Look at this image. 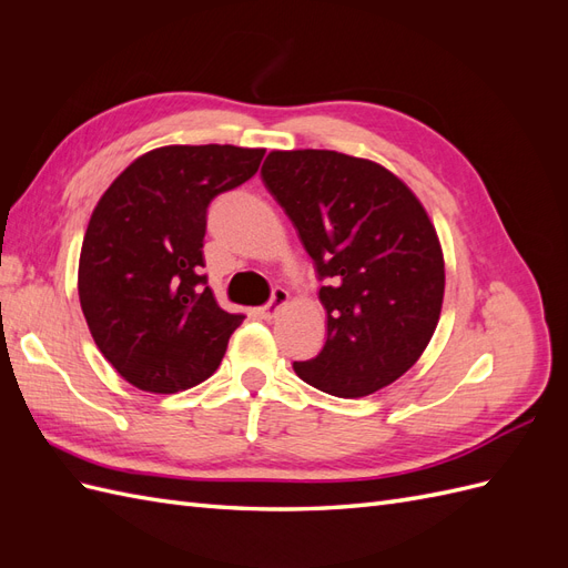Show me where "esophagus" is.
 Instances as JSON below:
<instances>
[{
    "mask_svg": "<svg viewBox=\"0 0 568 568\" xmlns=\"http://www.w3.org/2000/svg\"><path fill=\"white\" fill-rule=\"evenodd\" d=\"M286 303H288V294H286V291H284V288H274L270 303L263 307L261 313H263L265 320H274V317H277V315L284 311Z\"/></svg>",
    "mask_w": 568,
    "mask_h": 568,
    "instance_id": "1",
    "label": "esophagus"
}]
</instances>
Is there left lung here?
I'll use <instances>...</instances> for the list:
<instances>
[{
    "label": "left lung",
    "mask_w": 568,
    "mask_h": 568,
    "mask_svg": "<svg viewBox=\"0 0 568 568\" xmlns=\"http://www.w3.org/2000/svg\"><path fill=\"white\" fill-rule=\"evenodd\" d=\"M261 173L326 282L324 348L296 374L338 398L400 379L432 341L445 291L422 201L384 165L326 149L270 151Z\"/></svg>",
    "instance_id": "8db88e82"
}]
</instances>
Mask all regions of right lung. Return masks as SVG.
<instances>
[{
  "instance_id": "1",
  "label": "right lung",
  "mask_w": 568,
  "mask_h": 568,
  "mask_svg": "<svg viewBox=\"0 0 568 568\" xmlns=\"http://www.w3.org/2000/svg\"><path fill=\"white\" fill-rule=\"evenodd\" d=\"M263 156L232 144L161 146L99 199L80 251V307L97 348L132 386L178 393L220 367L244 315L222 311L205 286V211Z\"/></svg>"
}]
</instances>
